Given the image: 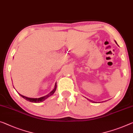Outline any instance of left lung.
I'll use <instances>...</instances> for the list:
<instances>
[{"mask_svg": "<svg viewBox=\"0 0 133 133\" xmlns=\"http://www.w3.org/2000/svg\"><path fill=\"white\" fill-rule=\"evenodd\" d=\"M116 44H117V43H116ZM90 102H91V101H90Z\"/></svg>", "mask_w": 133, "mask_h": 133, "instance_id": "obj_1", "label": "left lung"}]
</instances>
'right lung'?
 Returning <instances> with one entry per match:
<instances>
[{"label": "right lung", "instance_id": "add662e5", "mask_svg": "<svg viewBox=\"0 0 133 133\" xmlns=\"http://www.w3.org/2000/svg\"><path fill=\"white\" fill-rule=\"evenodd\" d=\"M56 83L55 84V87L54 90L52 91H50V92L48 94V95H47L46 96H43V97H41L39 98H30V97H25L24 96L21 95V94L18 93L19 95L21 96V97H22L24 98V99H25L26 101H29V102H33V103H40V102H42L43 101H44V100H46L47 98H48L49 97H50V96H52L53 94H54L55 91H56Z\"/></svg>", "mask_w": 133, "mask_h": 133}]
</instances>
